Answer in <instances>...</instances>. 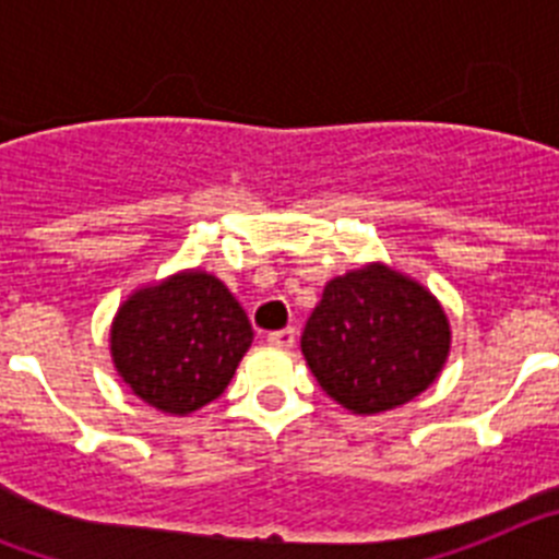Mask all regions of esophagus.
I'll use <instances>...</instances> for the list:
<instances>
[{
  "label": "esophagus",
  "mask_w": 559,
  "mask_h": 559,
  "mask_svg": "<svg viewBox=\"0 0 559 559\" xmlns=\"http://www.w3.org/2000/svg\"><path fill=\"white\" fill-rule=\"evenodd\" d=\"M269 344L280 349H290L296 344V330L294 328H285V330H276V333H269Z\"/></svg>",
  "instance_id": "1"
}]
</instances>
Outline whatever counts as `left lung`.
I'll return each mask as SVG.
<instances>
[{"label":"left lung","mask_w":559,"mask_h":559,"mask_svg":"<svg viewBox=\"0 0 559 559\" xmlns=\"http://www.w3.org/2000/svg\"><path fill=\"white\" fill-rule=\"evenodd\" d=\"M451 353V324L428 288L383 263L324 285L302 333L319 386L353 414L397 408L431 386Z\"/></svg>","instance_id":"8db88e82"}]
</instances>
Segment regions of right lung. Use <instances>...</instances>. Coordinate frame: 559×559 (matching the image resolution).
Here are the masks:
<instances>
[{
  "instance_id": "right-lung-1",
  "label": "right lung",
  "mask_w": 559,
  "mask_h": 559,
  "mask_svg": "<svg viewBox=\"0 0 559 559\" xmlns=\"http://www.w3.org/2000/svg\"><path fill=\"white\" fill-rule=\"evenodd\" d=\"M251 338L249 316L218 276L181 271L120 305L111 358L136 397L185 417L224 394Z\"/></svg>"
}]
</instances>
